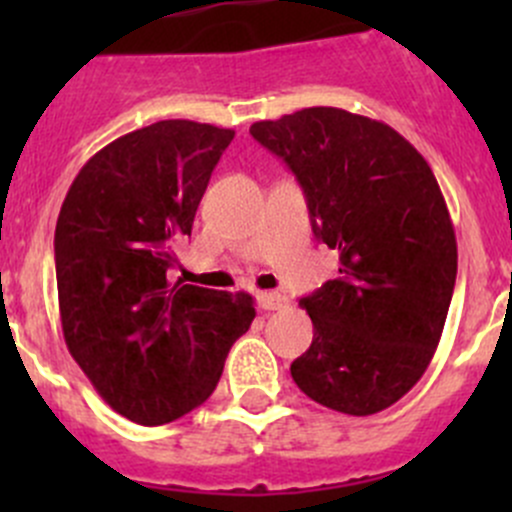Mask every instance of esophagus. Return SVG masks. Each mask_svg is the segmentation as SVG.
Listing matches in <instances>:
<instances>
[{
  "label": "esophagus",
  "instance_id": "34e87169",
  "mask_svg": "<svg viewBox=\"0 0 512 512\" xmlns=\"http://www.w3.org/2000/svg\"><path fill=\"white\" fill-rule=\"evenodd\" d=\"M257 302L265 312H275V309H285L287 307V297L280 292H260L257 294Z\"/></svg>",
  "mask_w": 512,
  "mask_h": 512
}]
</instances>
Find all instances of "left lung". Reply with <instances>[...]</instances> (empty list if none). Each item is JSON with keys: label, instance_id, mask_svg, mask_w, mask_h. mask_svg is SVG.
Instances as JSON below:
<instances>
[{"label": "left lung", "instance_id": "1", "mask_svg": "<svg viewBox=\"0 0 512 512\" xmlns=\"http://www.w3.org/2000/svg\"><path fill=\"white\" fill-rule=\"evenodd\" d=\"M252 138L287 163L339 277L299 299L312 347L292 361L309 399L371 416L431 364L456 287L458 250L438 180L401 133L332 106L257 121Z\"/></svg>", "mask_w": 512, "mask_h": 512}]
</instances>
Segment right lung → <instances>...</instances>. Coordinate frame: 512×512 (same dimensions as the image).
Returning <instances> with one entry per match:
<instances>
[{"instance_id":"1","label":"right lung","mask_w":512,"mask_h":512,"mask_svg":"<svg viewBox=\"0 0 512 512\" xmlns=\"http://www.w3.org/2000/svg\"><path fill=\"white\" fill-rule=\"evenodd\" d=\"M232 138L180 118L126 133L79 170L56 220L66 347L101 399L141 426L203 404L255 319L250 294L168 280Z\"/></svg>"}]
</instances>
